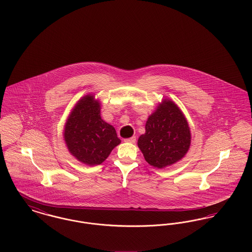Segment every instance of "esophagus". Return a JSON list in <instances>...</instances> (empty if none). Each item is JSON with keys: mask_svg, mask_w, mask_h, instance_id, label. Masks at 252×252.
<instances>
[{"mask_svg": "<svg viewBox=\"0 0 252 252\" xmlns=\"http://www.w3.org/2000/svg\"><path fill=\"white\" fill-rule=\"evenodd\" d=\"M125 142L126 143H130V144H135L136 143V137L133 136V137L129 138V139H125Z\"/></svg>", "mask_w": 252, "mask_h": 252, "instance_id": "obj_1", "label": "esophagus"}]
</instances>
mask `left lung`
I'll return each instance as SVG.
<instances>
[{
  "label": "left lung",
  "mask_w": 252,
  "mask_h": 252,
  "mask_svg": "<svg viewBox=\"0 0 252 252\" xmlns=\"http://www.w3.org/2000/svg\"><path fill=\"white\" fill-rule=\"evenodd\" d=\"M191 130L185 115L171 99H162L145 123V133L138 146L145 160L154 167L165 168L187 154Z\"/></svg>",
  "instance_id": "obj_1"
}]
</instances>
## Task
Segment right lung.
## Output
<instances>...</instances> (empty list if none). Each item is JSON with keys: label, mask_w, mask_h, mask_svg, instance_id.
<instances>
[{"label": "right lung", "mask_w": 252, "mask_h": 252, "mask_svg": "<svg viewBox=\"0 0 252 252\" xmlns=\"http://www.w3.org/2000/svg\"><path fill=\"white\" fill-rule=\"evenodd\" d=\"M63 138L70 154L89 166L104 162L121 144L115 128L101 118V103L92 94L81 97L72 108Z\"/></svg>", "instance_id": "1"}]
</instances>
